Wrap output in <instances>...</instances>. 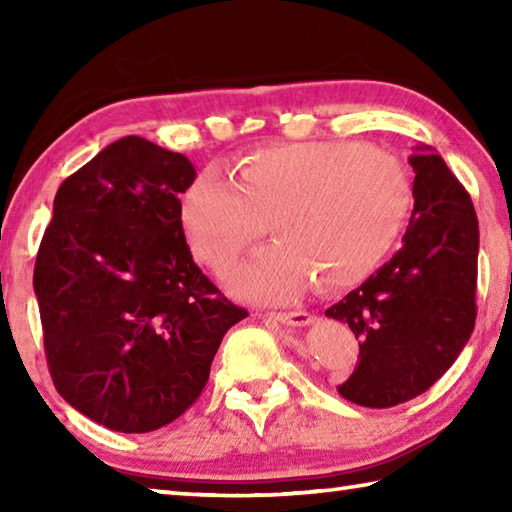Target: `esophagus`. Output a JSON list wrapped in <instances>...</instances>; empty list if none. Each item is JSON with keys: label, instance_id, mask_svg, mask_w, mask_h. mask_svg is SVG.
Returning <instances> with one entry per match:
<instances>
[{"label": "esophagus", "instance_id": "34e87169", "mask_svg": "<svg viewBox=\"0 0 512 512\" xmlns=\"http://www.w3.org/2000/svg\"><path fill=\"white\" fill-rule=\"evenodd\" d=\"M268 318L277 320V323L291 325V327H305L314 323V316L307 314V311H277V314H266Z\"/></svg>", "mask_w": 512, "mask_h": 512}]
</instances>
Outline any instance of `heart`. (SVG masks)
<instances>
[{
    "mask_svg": "<svg viewBox=\"0 0 512 512\" xmlns=\"http://www.w3.org/2000/svg\"><path fill=\"white\" fill-rule=\"evenodd\" d=\"M411 207L400 160L345 142H302L257 151L235 183L205 169L183 198L194 253L223 271L264 232L277 241L232 268L225 284L250 300L284 302L318 277L345 287L368 275Z\"/></svg>",
    "mask_w": 512,
    "mask_h": 512,
    "instance_id": "heart-1",
    "label": "heart"
}]
</instances>
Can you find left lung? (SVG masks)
<instances>
[{"label":"left lung","instance_id":"8db88e82","mask_svg":"<svg viewBox=\"0 0 512 512\" xmlns=\"http://www.w3.org/2000/svg\"><path fill=\"white\" fill-rule=\"evenodd\" d=\"M409 162L415 205L402 248L325 311L359 339V363L339 393L368 409L409 402L436 384L476 320L479 221L470 194L431 146H415Z\"/></svg>","mask_w":512,"mask_h":512}]
</instances>
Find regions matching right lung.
Instances as JSON below:
<instances>
[{"instance_id":"add662e5","label":"right lung","mask_w":512,"mask_h":512,"mask_svg":"<svg viewBox=\"0 0 512 512\" xmlns=\"http://www.w3.org/2000/svg\"><path fill=\"white\" fill-rule=\"evenodd\" d=\"M194 178L183 153L128 135L54 198L33 271L49 372L69 406L112 431L180 418L248 316L189 253L178 196Z\"/></svg>"}]
</instances>
